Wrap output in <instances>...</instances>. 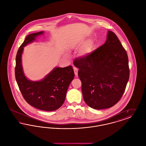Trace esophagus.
Returning a JSON list of instances; mask_svg holds the SVG:
<instances>
[{"mask_svg":"<svg viewBox=\"0 0 146 146\" xmlns=\"http://www.w3.org/2000/svg\"><path fill=\"white\" fill-rule=\"evenodd\" d=\"M73 69H74V74H75V75L77 76H78V68H76V67H74L73 68Z\"/></svg>","mask_w":146,"mask_h":146,"instance_id":"34e87169","label":"esophagus"}]
</instances>
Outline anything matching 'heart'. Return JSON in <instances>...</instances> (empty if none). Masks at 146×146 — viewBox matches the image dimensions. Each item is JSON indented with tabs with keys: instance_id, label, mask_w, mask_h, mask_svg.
I'll use <instances>...</instances> for the list:
<instances>
[{
	"instance_id": "obj_1",
	"label": "heart",
	"mask_w": 146,
	"mask_h": 146,
	"mask_svg": "<svg viewBox=\"0 0 146 146\" xmlns=\"http://www.w3.org/2000/svg\"><path fill=\"white\" fill-rule=\"evenodd\" d=\"M92 51V46L90 42H86L80 50V55L82 56L88 55Z\"/></svg>"
}]
</instances>
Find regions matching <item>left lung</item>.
I'll list each match as a JSON object with an SVG mask.
<instances>
[{"instance_id":"obj_1","label":"left lung","mask_w":146,"mask_h":146,"mask_svg":"<svg viewBox=\"0 0 146 146\" xmlns=\"http://www.w3.org/2000/svg\"><path fill=\"white\" fill-rule=\"evenodd\" d=\"M73 64L79 68L84 100L91 108H108L120 100L130 70L127 52L114 32L108 31L104 45Z\"/></svg>"}]
</instances>
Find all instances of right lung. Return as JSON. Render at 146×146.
I'll return each mask as SVG.
<instances>
[{"label": "right lung", "instance_id": "1", "mask_svg": "<svg viewBox=\"0 0 146 146\" xmlns=\"http://www.w3.org/2000/svg\"><path fill=\"white\" fill-rule=\"evenodd\" d=\"M44 31L28 35L18 50L16 57L15 78L20 90L26 101L35 108L45 111L58 109L64 102L67 91L74 78L72 66L55 67L40 81L33 82L25 76L21 57L23 47L35 40Z\"/></svg>", "mask_w": 146, "mask_h": 146}]
</instances>
